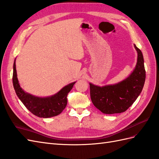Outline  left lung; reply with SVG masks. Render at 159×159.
<instances>
[{
  "label": "left lung",
  "instance_id": "1",
  "mask_svg": "<svg viewBox=\"0 0 159 159\" xmlns=\"http://www.w3.org/2000/svg\"><path fill=\"white\" fill-rule=\"evenodd\" d=\"M134 48L138 53L137 63L127 78L114 84L102 87L89 83L92 103L105 114L125 111L136 100L143 89L146 79L144 58L141 50L135 44Z\"/></svg>",
  "mask_w": 159,
  "mask_h": 159
}]
</instances>
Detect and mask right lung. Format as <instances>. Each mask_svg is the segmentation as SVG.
<instances>
[{
	"label": "right lung",
	"instance_id": "obj_1",
	"mask_svg": "<svg viewBox=\"0 0 159 159\" xmlns=\"http://www.w3.org/2000/svg\"><path fill=\"white\" fill-rule=\"evenodd\" d=\"M76 82L64 87L54 95L40 97L25 92L20 86L16 70L15 60L13 64V83L19 99L26 108L35 116L48 118L60 114L67 105V95L72 89Z\"/></svg>",
	"mask_w": 159,
	"mask_h": 159
}]
</instances>
